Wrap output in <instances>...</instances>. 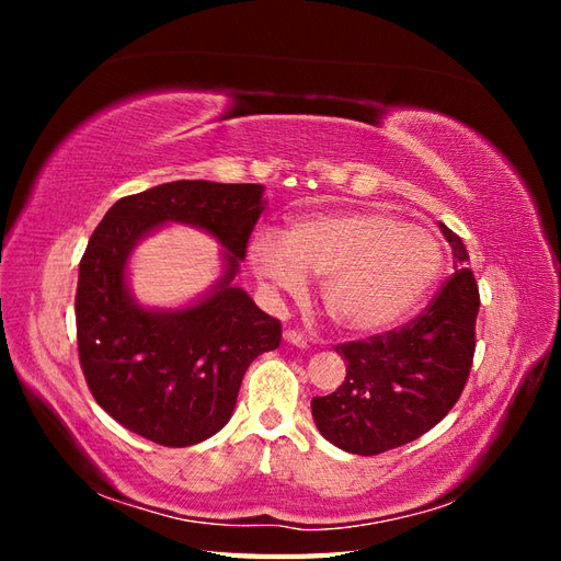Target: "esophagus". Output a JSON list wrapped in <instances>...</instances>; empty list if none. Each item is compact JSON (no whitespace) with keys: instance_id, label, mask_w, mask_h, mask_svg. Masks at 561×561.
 I'll return each instance as SVG.
<instances>
[{"instance_id":"34e87169","label":"esophagus","mask_w":561,"mask_h":561,"mask_svg":"<svg viewBox=\"0 0 561 561\" xmlns=\"http://www.w3.org/2000/svg\"><path fill=\"white\" fill-rule=\"evenodd\" d=\"M283 336H285L287 344H295V346H299V348H307V346H309L307 334L299 332V330H285Z\"/></svg>"}]
</instances>
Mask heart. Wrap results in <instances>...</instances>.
<instances>
[{"instance_id": "obj_1", "label": "heart", "mask_w": 561, "mask_h": 561, "mask_svg": "<svg viewBox=\"0 0 561 561\" xmlns=\"http://www.w3.org/2000/svg\"><path fill=\"white\" fill-rule=\"evenodd\" d=\"M248 257L260 278L297 295L304 274L322 280V307L355 334L383 332L410 318L443 271V250L419 225L377 210L316 213L283 231L254 236Z\"/></svg>"}]
</instances>
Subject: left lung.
Returning <instances> with one entry per match:
<instances>
[{
    "label": "left lung",
    "mask_w": 561,
    "mask_h": 561,
    "mask_svg": "<svg viewBox=\"0 0 561 561\" xmlns=\"http://www.w3.org/2000/svg\"><path fill=\"white\" fill-rule=\"evenodd\" d=\"M454 274L402 328L334 346L346 381L313 398L316 426L339 449L375 456L428 433L461 398L474 355L480 290L461 236L439 225Z\"/></svg>",
    "instance_id": "left-lung-1"
}]
</instances>
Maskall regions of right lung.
<instances>
[{"label":"right lung","instance_id":"right-lung-1","mask_svg":"<svg viewBox=\"0 0 561 561\" xmlns=\"http://www.w3.org/2000/svg\"><path fill=\"white\" fill-rule=\"evenodd\" d=\"M262 215V184L178 180L118 198L91 236L75 297L77 346L91 396L103 410L163 447H190L231 419L250 363L280 344V320L231 287ZM163 221L206 228L228 253V276L196 308L154 314L125 290V260Z\"/></svg>","mask_w":561,"mask_h":561}]
</instances>
